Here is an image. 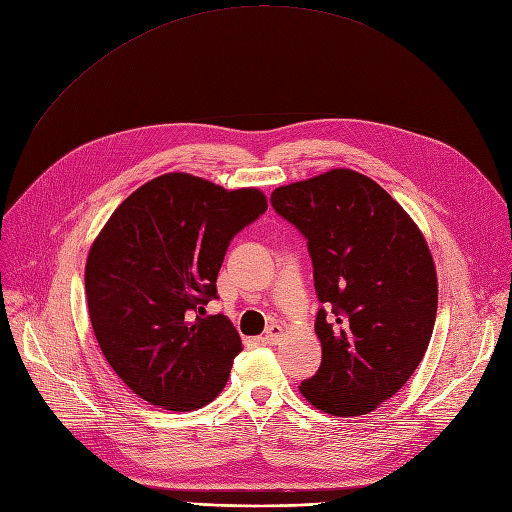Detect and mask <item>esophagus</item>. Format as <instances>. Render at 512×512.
<instances>
[{
	"mask_svg": "<svg viewBox=\"0 0 512 512\" xmlns=\"http://www.w3.org/2000/svg\"><path fill=\"white\" fill-rule=\"evenodd\" d=\"M282 335H284V328H282L280 324H270V326H268V330H265L263 341L268 343V345H276V343H280Z\"/></svg>",
	"mask_w": 512,
	"mask_h": 512,
	"instance_id": "esophagus-1",
	"label": "esophagus"
}]
</instances>
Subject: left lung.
Returning <instances> with one entry per match:
<instances>
[{"mask_svg": "<svg viewBox=\"0 0 512 512\" xmlns=\"http://www.w3.org/2000/svg\"><path fill=\"white\" fill-rule=\"evenodd\" d=\"M270 203L307 240L322 303V364L299 389L332 416L368 414L406 385L429 347L437 276L427 242L379 184L351 169L280 186Z\"/></svg>", "mask_w": 512, "mask_h": 512, "instance_id": "8db88e82", "label": "left lung"}]
</instances>
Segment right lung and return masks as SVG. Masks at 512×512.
<instances>
[{
    "label": "right lung",
    "mask_w": 512,
    "mask_h": 512,
    "mask_svg": "<svg viewBox=\"0 0 512 512\" xmlns=\"http://www.w3.org/2000/svg\"><path fill=\"white\" fill-rule=\"evenodd\" d=\"M265 209L255 188L167 173L106 221L87 255V307L106 362L144 402L188 412L226 387L240 337L224 314H201L230 240Z\"/></svg>",
    "instance_id": "right-lung-1"
}]
</instances>
